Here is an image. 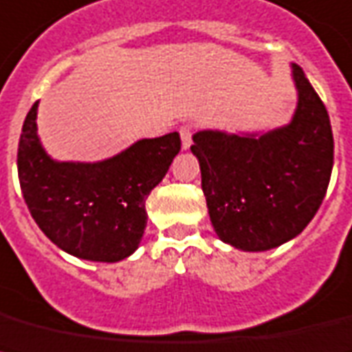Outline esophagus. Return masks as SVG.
I'll use <instances>...</instances> for the list:
<instances>
[{"label": "esophagus", "mask_w": 352, "mask_h": 352, "mask_svg": "<svg viewBox=\"0 0 352 352\" xmlns=\"http://www.w3.org/2000/svg\"><path fill=\"white\" fill-rule=\"evenodd\" d=\"M179 136H182V147L189 148L192 145V127L184 123L182 127H179Z\"/></svg>", "instance_id": "esophagus-1"}]
</instances>
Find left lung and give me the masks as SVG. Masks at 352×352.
<instances>
[{"label":"left lung","instance_id":"left-lung-1","mask_svg":"<svg viewBox=\"0 0 352 352\" xmlns=\"http://www.w3.org/2000/svg\"><path fill=\"white\" fill-rule=\"evenodd\" d=\"M292 78L298 107L285 127L192 136L212 227L221 241L241 251H269L292 240L327 192L334 160L331 120L302 67L292 63Z\"/></svg>","mask_w":352,"mask_h":352}]
</instances>
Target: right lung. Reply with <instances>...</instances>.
Returning <instances> with one entry per match:
<instances>
[{
    "label": "right lung",
    "instance_id": "right-lung-1",
    "mask_svg": "<svg viewBox=\"0 0 352 352\" xmlns=\"http://www.w3.org/2000/svg\"><path fill=\"white\" fill-rule=\"evenodd\" d=\"M38 103L25 118L18 147L19 185L34 221L76 258H127L147 225L145 199L182 148L179 134L140 140L98 163L54 162L39 143Z\"/></svg>",
    "mask_w": 352,
    "mask_h": 352
}]
</instances>
